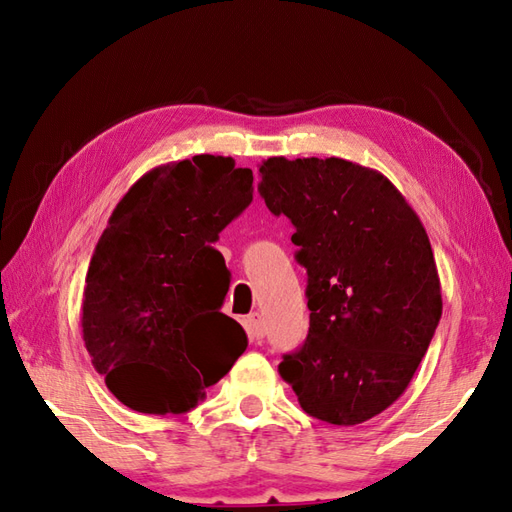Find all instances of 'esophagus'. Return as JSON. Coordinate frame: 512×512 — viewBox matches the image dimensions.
<instances>
[{
    "instance_id": "obj_1",
    "label": "esophagus",
    "mask_w": 512,
    "mask_h": 512,
    "mask_svg": "<svg viewBox=\"0 0 512 512\" xmlns=\"http://www.w3.org/2000/svg\"><path fill=\"white\" fill-rule=\"evenodd\" d=\"M246 328L253 341H262L264 339V323H262V314L259 312H250L246 317Z\"/></svg>"
}]
</instances>
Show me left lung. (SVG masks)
Returning a JSON list of instances; mask_svg holds the SVG:
<instances>
[{"mask_svg": "<svg viewBox=\"0 0 512 512\" xmlns=\"http://www.w3.org/2000/svg\"><path fill=\"white\" fill-rule=\"evenodd\" d=\"M259 176L308 273L310 330L279 376L312 418L361 424L405 394L442 317L427 231L383 173L350 160L275 156Z\"/></svg>", "mask_w": 512, "mask_h": 512, "instance_id": "obj_1", "label": "left lung"}]
</instances>
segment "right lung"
I'll return each instance as SVG.
<instances>
[{"label": "right lung", "mask_w": 512, "mask_h": 512, "mask_svg": "<svg viewBox=\"0 0 512 512\" xmlns=\"http://www.w3.org/2000/svg\"><path fill=\"white\" fill-rule=\"evenodd\" d=\"M253 200V171L200 154L147 171L107 222L83 288L85 350L140 413H184L248 339L220 312L231 284L213 244Z\"/></svg>", "instance_id": "1"}]
</instances>
